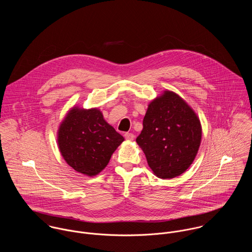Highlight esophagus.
Returning <instances> with one entry per match:
<instances>
[{
  "instance_id": "34e87169",
  "label": "esophagus",
  "mask_w": 252,
  "mask_h": 252,
  "mask_svg": "<svg viewBox=\"0 0 252 252\" xmlns=\"http://www.w3.org/2000/svg\"><path fill=\"white\" fill-rule=\"evenodd\" d=\"M124 137H125V139H126L127 141H133V140L135 139V136H134V134H132V133H125V134H124Z\"/></svg>"
}]
</instances>
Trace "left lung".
I'll use <instances>...</instances> for the list:
<instances>
[{
	"mask_svg": "<svg viewBox=\"0 0 252 252\" xmlns=\"http://www.w3.org/2000/svg\"><path fill=\"white\" fill-rule=\"evenodd\" d=\"M137 138L153 174L171 180L193 163L202 140V126L194 109L177 93L165 90L153 99Z\"/></svg>",
	"mask_w": 252,
	"mask_h": 252,
	"instance_id": "left-lung-1",
	"label": "left lung"
}]
</instances>
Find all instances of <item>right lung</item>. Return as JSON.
<instances>
[{
    "label": "right lung",
    "mask_w": 252,
    "mask_h": 252,
    "mask_svg": "<svg viewBox=\"0 0 252 252\" xmlns=\"http://www.w3.org/2000/svg\"><path fill=\"white\" fill-rule=\"evenodd\" d=\"M123 142L124 138L97 108L74 106L57 131V144L64 160L74 171L88 177L101 173Z\"/></svg>",
    "instance_id": "obj_1"
}]
</instances>
